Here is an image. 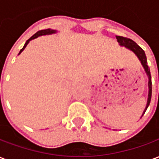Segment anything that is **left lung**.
<instances>
[{"instance_id": "1", "label": "left lung", "mask_w": 159, "mask_h": 159, "mask_svg": "<svg viewBox=\"0 0 159 159\" xmlns=\"http://www.w3.org/2000/svg\"><path fill=\"white\" fill-rule=\"evenodd\" d=\"M117 37V42L119 44L120 47H124L126 48L127 49H129L136 55V57L138 58V59L140 60L141 66L144 68V70L147 74V77H148V97H147V105H146V107L143 111V113L141 115V117L143 116L146 111H147V107H149L151 101V98H152V77H151V73H150V69L148 68V65H147V56H146V53L144 52V50L140 46H138L134 42L133 40L129 39V38H126V37H123V36H116ZM140 117V118H141Z\"/></svg>"}]
</instances>
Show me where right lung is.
<instances>
[{
  "label": "right lung",
  "instance_id": "add662e5",
  "mask_svg": "<svg viewBox=\"0 0 159 159\" xmlns=\"http://www.w3.org/2000/svg\"><path fill=\"white\" fill-rule=\"evenodd\" d=\"M58 31L56 30H52V29H46V30H39V31H37V32L35 34V35H33L30 39H28L27 41H26L25 44V46L23 47V48L19 51V55L21 53V52L25 50V48H26V46L29 44V42L31 41V40H34L36 39V38H37V37H39V36H48V35H52V34H55V33H57Z\"/></svg>",
  "mask_w": 159,
  "mask_h": 159
}]
</instances>
